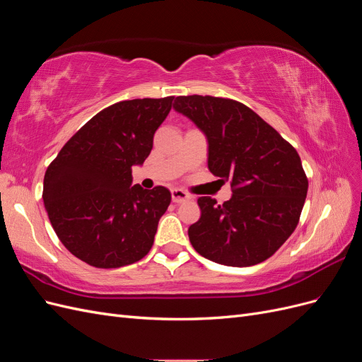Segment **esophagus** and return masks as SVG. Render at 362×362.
<instances>
[{
    "instance_id": "obj_1",
    "label": "esophagus",
    "mask_w": 362,
    "mask_h": 362,
    "mask_svg": "<svg viewBox=\"0 0 362 362\" xmlns=\"http://www.w3.org/2000/svg\"><path fill=\"white\" fill-rule=\"evenodd\" d=\"M190 199V194L187 192H184L181 189H175L172 190V201L175 204H181V202H185Z\"/></svg>"
}]
</instances>
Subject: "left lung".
Listing matches in <instances>:
<instances>
[{"label":"left lung","instance_id":"obj_1","mask_svg":"<svg viewBox=\"0 0 362 362\" xmlns=\"http://www.w3.org/2000/svg\"><path fill=\"white\" fill-rule=\"evenodd\" d=\"M173 108L204 131L208 169L233 190L222 205L210 196L198 199L201 217L189 228L192 246L225 266L266 261L298 226L308 192L298 151L238 101L189 95L177 96Z\"/></svg>","mask_w":362,"mask_h":362}]
</instances>
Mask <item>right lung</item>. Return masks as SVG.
Masks as SVG:
<instances>
[{
	"label": "right lung",
	"instance_id": "add662e5",
	"mask_svg": "<svg viewBox=\"0 0 362 362\" xmlns=\"http://www.w3.org/2000/svg\"><path fill=\"white\" fill-rule=\"evenodd\" d=\"M173 96L120 101L104 108L66 141L43 178V204L63 246L98 269L148 255L170 192L133 182V166L151 154Z\"/></svg>",
	"mask_w": 362,
	"mask_h": 362
}]
</instances>
